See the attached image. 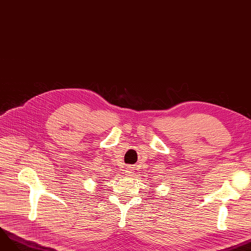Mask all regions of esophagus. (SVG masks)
Returning <instances> with one entry per match:
<instances>
[{
    "mask_svg": "<svg viewBox=\"0 0 251 251\" xmlns=\"http://www.w3.org/2000/svg\"><path fill=\"white\" fill-rule=\"evenodd\" d=\"M133 172H134V166L133 165H127L126 168V173L127 175H130Z\"/></svg>",
    "mask_w": 251,
    "mask_h": 251,
    "instance_id": "34e87169",
    "label": "esophagus"
}]
</instances>
